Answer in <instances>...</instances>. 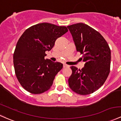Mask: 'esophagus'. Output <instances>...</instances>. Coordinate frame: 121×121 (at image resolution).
I'll list each match as a JSON object with an SVG mask.
<instances>
[{"instance_id": "1", "label": "esophagus", "mask_w": 121, "mask_h": 121, "mask_svg": "<svg viewBox=\"0 0 121 121\" xmlns=\"http://www.w3.org/2000/svg\"><path fill=\"white\" fill-rule=\"evenodd\" d=\"M69 66L68 65L66 64H63V67L64 68H66V67H69Z\"/></svg>"}]
</instances>
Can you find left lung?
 <instances>
[{
  "label": "left lung",
  "instance_id": "obj_1",
  "mask_svg": "<svg viewBox=\"0 0 121 121\" xmlns=\"http://www.w3.org/2000/svg\"><path fill=\"white\" fill-rule=\"evenodd\" d=\"M72 35L77 52L85 62L82 69L72 66V73L68 79L73 91L82 95L98 90L104 83L110 71L111 50L98 31L83 23L67 26Z\"/></svg>",
  "mask_w": 121,
  "mask_h": 121
}]
</instances>
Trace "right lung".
<instances>
[{
	"label": "right lung",
	"instance_id": "1",
	"mask_svg": "<svg viewBox=\"0 0 121 121\" xmlns=\"http://www.w3.org/2000/svg\"><path fill=\"white\" fill-rule=\"evenodd\" d=\"M68 31L65 26L38 23L26 29L16 45L13 55L16 76L24 89L33 94L48 91L63 64L45 59L58 38Z\"/></svg>",
	"mask_w": 121,
	"mask_h": 121
}]
</instances>
